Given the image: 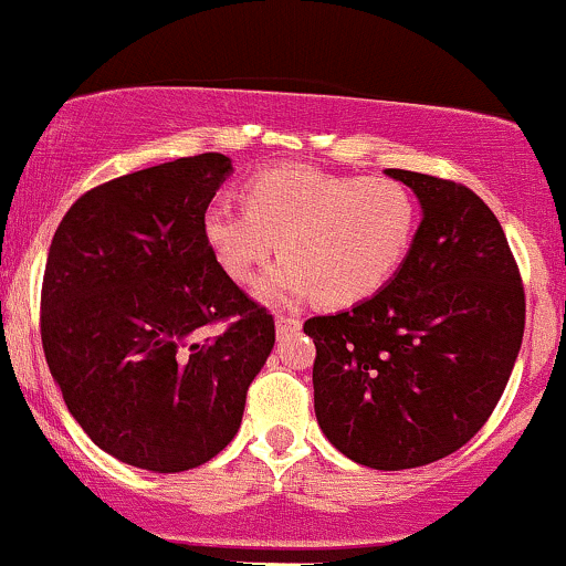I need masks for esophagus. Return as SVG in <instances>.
Segmentation results:
<instances>
[{
  "mask_svg": "<svg viewBox=\"0 0 566 566\" xmlns=\"http://www.w3.org/2000/svg\"><path fill=\"white\" fill-rule=\"evenodd\" d=\"M301 329V319L297 316H287V314H276V333L279 337L290 335V333H297Z\"/></svg>",
  "mask_w": 566,
  "mask_h": 566,
  "instance_id": "esophagus-1",
  "label": "esophagus"
}]
</instances>
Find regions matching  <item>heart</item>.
Wrapping results in <instances>:
<instances>
[{"mask_svg": "<svg viewBox=\"0 0 566 566\" xmlns=\"http://www.w3.org/2000/svg\"><path fill=\"white\" fill-rule=\"evenodd\" d=\"M418 231L412 191L394 178L274 167L244 186V210L212 205L205 239L220 269L247 284L274 255L263 279L269 297L316 292L322 303L373 297L399 274Z\"/></svg>", "mask_w": 566, "mask_h": 566, "instance_id": "b5f03b06", "label": "heart"}]
</instances>
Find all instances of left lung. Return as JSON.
<instances>
[{
  "instance_id": "left-lung-1",
  "label": "left lung",
  "mask_w": 566,
  "mask_h": 566,
  "mask_svg": "<svg viewBox=\"0 0 566 566\" xmlns=\"http://www.w3.org/2000/svg\"><path fill=\"white\" fill-rule=\"evenodd\" d=\"M423 205L399 274L335 316H311L324 437L367 469L458 452L497 407L524 337V284L495 212L469 186L388 170Z\"/></svg>"
}]
</instances>
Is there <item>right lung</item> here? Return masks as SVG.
Masks as SVG:
<instances>
[{
	"mask_svg": "<svg viewBox=\"0 0 566 566\" xmlns=\"http://www.w3.org/2000/svg\"><path fill=\"white\" fill-rule=\"evenodd\" d=\"M229 170L223 154H197L122 175L82 193L50 244L44 359L82 431L135 469L216 458L274 348L271 311L205 239Z\"/></svg>",
	"mask_w": 566,
	"mask_h": 566,
	"instance_id": "1",
	"label": "right lung"
}]
</instances>
